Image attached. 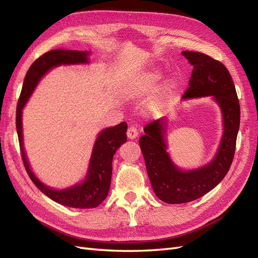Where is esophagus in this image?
I'll list each match as a JSON object with an SVG mask.
<instances>
[{
    "instance_id": "34e87169",
    "label": "esophagus",
    "mask_w": 258,
    "mask_h": 258,
    "mask_svg": "<svg viewBox=\"0 0 258 258\" xmlns=\"http://www.w3.org/2000/svg\"><path fill=\"white\" fill-rule=\"evenodd\" d=\"M126 134H127V137L130 139H135L138 136V131H137V128L135 126H130L127 128Z\"/></svg>"
}]
</instances>
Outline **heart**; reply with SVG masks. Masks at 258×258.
<instances>
[{"mask_svg":"<svg viewBox=\"0 0 258 258\" xmlns=\"http://www.w3.org/2000/svg\"><path fill=\"white\" fill-rule=\"evenodd\" d=\"M160 78H161V74L157 71L141 75V76L133 80L131 84L126 87V91H127L128 95L139 96V95H144V94L151 92V91H153L155 89L157 84H159ZM170 87H171V84H167L165 86V89L168 90V89H170ZM160 106H161V101L160 99H157V101L154 102L152 107L154 108V109H157V108H160Z\"/></svg>","mask_w":258,"mask_h":258,"instance_id":"b5f03b06","label":"heart"}]
</instances>
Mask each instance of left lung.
<instances>
[{"label":"left lung","instance_id":"obj_1","mask_svg":"<svg viewBox=\"0 0 258 258\" xmlns=\"http://www.w3.org/2000/svg\"><path fill=\"white\" fill-rule=\"evenodd\" d=\"M193 65L188 88L183 98L213 96L221 107L224 133L214 160L202 168L182 171L174 166L166 152L165 119L150 122L139 146L155 195L167 204H184L204 196L226 176L236 151L240 125V105L234 81L222 62L202 52H182Z\"/></svg>","mask_w":258,"mask_h":258}]
</instances>
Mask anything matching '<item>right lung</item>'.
<instances>
[{
    "instance_id": "1",
    "label": "right lung",
    "mask_w": 258,
    "mask_h": 258,
    "mask_svg": "<svg viewBox=\"0 0 258 258\" xmlns=\"http://www.w3.org/2000/svg\"><path fill=\"white\" fill-rule=\"evenodd\" d=\"M88 54L89 52L86 51L55 49V50H50L40 55L33 62L26 75L17 104V110H16V128L18 133L21 157L33 183L55 203L72 208H79V209L95 208L101 205L107 197L111 182L113 154L122 144L125 143L127 138L126 122H122L118 125L108 127L101 132L93 148L88 176L81 184L63 190H55L41 183L30 169L26 153L23 150L21 113L22 108L27 104L37 82L49 70L61 64L87 63Z\"/></svg>"
}]
</instances>
